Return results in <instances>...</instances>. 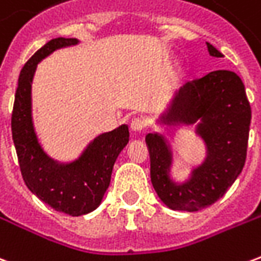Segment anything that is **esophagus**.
I'll list each match as a JSON object with an SVG mask.
<instances>
[{"label":"esophagus","instance_id":"1","mask_svg":"<svg viewBox=\"0 0 261 261\" xmlns=\"http://www.w3.org/2000/svg\"><path fill=\"white\" fill-rule=\"evenodd\" d=\"M145 125H147V123H145V120L142 119V117H134V119L131 120L130 128L133 131H141L145 128Z\"/></svg>","mask_w":261,"mask_h":261}]
</instances>
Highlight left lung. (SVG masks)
I'll use <instances>...</instances> for the list:
<instances>
[{
	"label": "left lung",
	"instance_id": "8db88e82",
	"mask_svg": "<svg viewBox=\"0 0 261 261\" xmlns=\"http://www.w3.org/2000/svg\"><path fill=\"white\" fill-rule=\"evenodd\" d=\"M213 57H224L207 43ZM252 110L242 80L232 71L218 69L187 82L176 91L159 123L196 124V134L205 144L207 155L183 183L170 177L173 153L168 140L149 133L145 142L151 158V181L166 207L177 211H198L224 196L246 161Z\"/></svg>",
	"mask_w": 261,
	"mask_h": 261
}]
</instances>
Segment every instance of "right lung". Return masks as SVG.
<instances>
[{"label":"right lung","mask_w":261,"mask_h":261,"mask_svg":"<svg viewBox=\"0 0 261 261\" xmlns=\"http://www.w3.org/2000/svg\"><path fill=\"white\" fill-rule=\"evenodd\" d=\"M78 44V39L57 37L28 60L20 71L12 112V140L26 186L59 213L80 217L96 210L110 185L113 166L128 142V125L97 136L80 158L63 164L48 156L37 140L32 117V82L37 64L59 50Z\"/></svg>","instance_id":"add662e5"}]
</instances>
